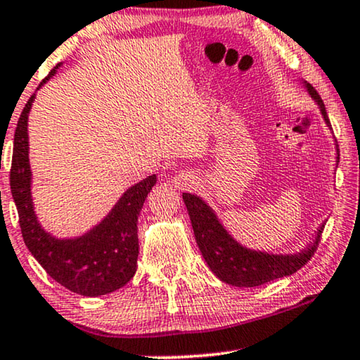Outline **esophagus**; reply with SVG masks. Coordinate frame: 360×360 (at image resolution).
<instances>
[{
	"label": "esophagus",
	"mask_w": 360,
	"mask_h": 360,
	"mask_svg": "<svg viewBox=\"0 0 360 360\" xmlns=\"http://www.w3.org/2000/svg\"><path fill=\"white\" fill-rule=\"evenodd\" d=\"M197 178L194 176V173L191 171H181L173 178V184L179 189H191L192 186H195Z\"/></svg>",
	"instance_id": "34e87169"
}]
</instances>
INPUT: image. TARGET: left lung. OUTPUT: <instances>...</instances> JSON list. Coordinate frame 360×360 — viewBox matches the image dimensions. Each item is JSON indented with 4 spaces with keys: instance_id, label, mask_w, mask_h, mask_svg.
<instances>
[{
    "instance_id": "1",
    "label": "left lung",
    "mask_w": 360,
    "mask_h": 360,
    "mask_svg": "<svg viewBox=\"0 0 360 360\" xmlns=\"http://www.w3.org/2000/svg\"><path fill=\"white\" fill-rule=\"evenodd\" d=\"M305 88L320 108L326 125L331 127L321 98L311 84L305 83ZM338 161L339 153L336 156V163ZM182 199L189 212L197 246H199L207 266L221 282L235 287H257L297 272L315 255L323 229H325V224H321L315 233V240L310 241V245H307L305 250L300 252L271 255V252L255 251L240 245L220 224L219 217L215 215L212 207L207 205L200 197L184 192Z\"/></svg>"
}]
</instances>
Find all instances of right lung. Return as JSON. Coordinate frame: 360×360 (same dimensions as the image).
I'll use <instances>...</instances> for the list:
<instances>
[{
    "label": "right lung",
    "instance_id": "1",
    "mask_svg": "<svg viewBox=\"0 0 360 360\" xmlns=\"http://www.w3.org/2000/svg\"><path fill=\"white\" fill-rule=\"evenodd\" d=\"M58 63L40 86L57 73ZM39 86V88H40ZM35 94L22 109L14 131L11 163V194L18 207L19 225L30 255L60 285L84 297H99L124 287L136 272L139 235L136 220L143 202L156 184V176L129 187L112 210L84 235L55 238L42 229L34 210L32 173L29 165L27 120Z\"/></svg>",
    "mask_w": 360,
    "mask_h": 360
}]
</instances>
